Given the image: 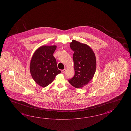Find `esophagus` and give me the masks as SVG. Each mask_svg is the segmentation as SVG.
<instances>
[{
  "label": "esophagus",
  "mask_w": 131,
  "mask_h": 131,
  "mask_svg": "<svg viewBox=\"0 0 131 131\" xmlns=\"http://www.w3.org/2000/svg\"><path fill=\"white\" fill-rule=\"evenodd\" d=\"M66 71V69H64V70H62L61 71L62 73H64Z\"/></svg>",
  "instance_id": "esophagus-1"
}]
</instances>
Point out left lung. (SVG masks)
Listing matches in <instances>:
<instances>
[{
	"mask_svg": "<svg viewBox=\"0 0 131 131\" xmlns=\"http://www.w3.org/2000/svg\"><path fill=\"white\" fill-rule=\"evenodd\" d=\"M70 44L74 51L75 74L68 81L75 88H81L88 84L94 76L96 67V58L92 49L86 44L74 40Z\"/></svg>",
	"mask_w": 131,
	"mask_h": 131,
	"instance_id": "obj_1",
	"label": "left lung"
}]
</instances>
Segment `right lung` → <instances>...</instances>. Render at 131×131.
Listing matches in <instances>:
<instances>
[{"label": "right lung", "instance_id": "1", "mask_svg": "<svg viewBox=\"0 0 131 131\" xmlns=\"http://www.w3.org/2000/svg\"><path fill=\"white\" fill-rule=\"evenodd\" d=\"M56 48V45L41 46L35 51L31 59V75L36 83L43 88L51 83L57 75L61 72L58 69L53 55Z\"/></svg>", "mask_w": 131, "mask_h": 131}]
</instances>
